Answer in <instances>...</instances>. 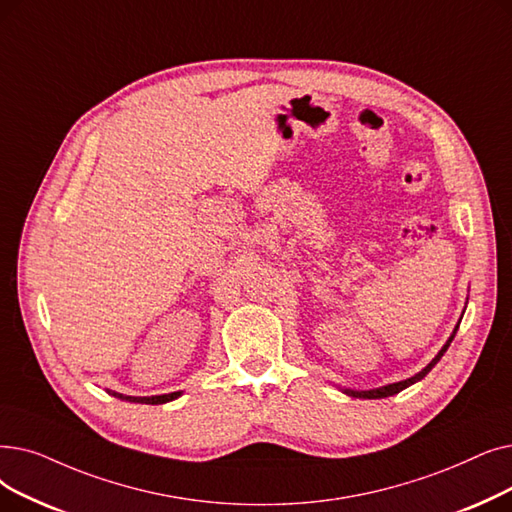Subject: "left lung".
I'll list each match as a JSON object with an SVG mask.
<instances>
[{
    "mask_svg": "<svg viewBox=\"0 0 512 512\" xmlns=\"http://www.w3.org/2000/svg\"><path fill=\"white\" fill-rule=\"evenodd\" d=\"M462 316H464V311H462ZM462 320V318H460ZM460 320H458V324L454 326V330H452V335L448 337V341H446V345H443L439 351H437V355L435 358L422 368L420 372H416L414 376H410V379H404V381H399V383H389V385H383V387H376V389H366V391H358V389H341L345 395H349V397H360V399H383V397H391V395H395V393H399V391H404L406 387H410V385H414V383H418V381H422L425 379V376L433 370V366L441 360V355L448 351V347H450V343L454 341V337H456V332H458V326H460Z\"/></svg>",
    "mask_w": 512,
    "mask_h": 512,
    "instance_id": "obj_1",
    "label": "left lung"
}]
</instances>
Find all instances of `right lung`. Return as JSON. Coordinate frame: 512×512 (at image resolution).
<instances>
[{"label":"right lung","mask_w":512,"mask_h":512,"mask_svg":"<svg viewBox=\"0 0 512 512\" xmlns=\"http://www.w3.org/2000/svg\"><path fill=\"white\" fill-rule=\"evenodd\" d=\"M110 395L121 399V402H131V404H150V406H159V404H167V402H173V399H177L182 395V391H173V393H165V395H150V397H136V395H123V393H117L113 389H106Z\"/></svg>","instance_id":"obj_1"}]
</instances>
